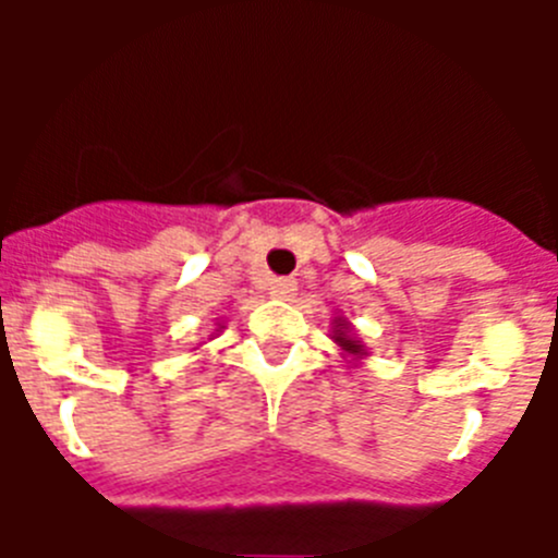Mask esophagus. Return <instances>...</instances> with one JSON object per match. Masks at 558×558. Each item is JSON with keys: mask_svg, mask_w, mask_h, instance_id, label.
Masks as SVG:
<instances>
[{"mask_svg": "<svg viewBox=\"0 0 558 558\" xmlns=\"http://www.w3.org/2000/svg\"><path fill=\"white\" fill-rule=\"evenodd\" d=\"M295 290V279H290V276H282V279H274L270 282V295L274 299H290Z\"/></svg>", "mask_w": 558, "mask_h": 558, "instance_id": "esophagus-1", "label": "esophagus"}]
</instances>
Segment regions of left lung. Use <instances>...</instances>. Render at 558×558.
<instances>
[{
	"label": "left lung",
	"instance_id": "obj_1",
	"mask_svg": "<svg viewBox=\"0 0 558 558\" xmlns=\"http://www.w3.org/2000/svg\"><path fill=\"white\" fill-rule=\"evenodd\" d=\"M335 327H332V340L335 343H338L340 347V352L347 354V357H352V360H360V357H366V347H363V340H357L354 338V332H352V324L347 322V318H335Z\"/></svg>",
	"mask_w": 558,
	"mask_h": 558
}]
</instances>
